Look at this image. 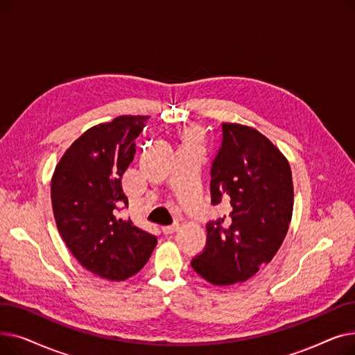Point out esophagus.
Masks as SVG:
<instances>
[{
  "label": "esophagus",
  "instance_id": "obj_1",
  "mask_svg": "<svg viewBox=\"0 0 355 355\" xmlns=\"http://www.w3.org/2000/svg\"><path fill=\"white\" fill-rule=\"evenodd\" d=\"M178 223H174V225H171V226H165V227H162V232H164V234H173V233H175L177 230H178Z\"/></svg>",
  "mask_w": 355,
  "mask_h": 355
}]
</instances>
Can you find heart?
Returning <instances> with one entry per match:
<instances>
[{
    "mask_svg": "<svg viewBox=\"0 0 355 355\" xmlns=\"http://www.w3.org/2000/svg\"><path fill=\"white\" fill-rule=\"evenodd\" d=\"M197 137H198V134H197V130H196V129H190L189 132H187V138H189L190 141H196V139H197Z\"/></svg>",
    "mask_w": 355,
    "mask_h": 355,
    "instance_id": "b5f03b06",
    "label": "heart"
}]
</instances>
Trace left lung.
<instances>
[{
    "label": "left lung",
    "mask_w": 355,
    "mask_h": 355,
    "mask_svg": "<svg viewBox=\"0 0 355 355\" xmlns=\"http://www.w3.org/2000/svg\"><path fill=\"white\" fill-rule=\"evenodd\" d=\"M211 204H230V218L207 223V243L191 260L207 282H245L268 265L284 243L293 210L288 159L254 128L221 123L211 164Z\"/></svg>",
    "instance_id": "left-lung-1"
}]
</instances>
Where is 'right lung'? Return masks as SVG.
<instances>
[{
	"label": "right lung",
	"mask_w": 355,
	"mask_h": 355,
	"mask_svg": "<svg viewBox=\"0 0 355 355\" xmlns=\"http://www.w3.org/2000/svg\"><path fill=\"white\" fill-rule=\"evenodd\" d=\"M149 116L122 115L92 126L60 158L51 178V206L66 246L89 272L125 281L148 262L157 237L119 217L128 207L122 175Z\"/></svg>",
	"instance_id": "1"
}]
</instances>
